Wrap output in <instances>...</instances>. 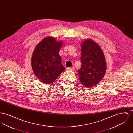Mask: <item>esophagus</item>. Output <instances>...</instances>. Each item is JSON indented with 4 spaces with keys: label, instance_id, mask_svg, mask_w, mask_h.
Instances as JSON below:
<instances>
[{
    "label": "esophagus",
    "instance_id": "34e87169",
    "mask_svg": "<svg viewBox=\"0 0 133 133\" xmlns=\"http://www.w3.org/2000/svg\"><path fill=\"white\" fill-rule=\"evenodd\" d=\"M67 69V70H71V71H73L74 70V67H68Z\"/></svg>",
    "mask_w": 133,
    "mask_h": 133
}]
</instances>
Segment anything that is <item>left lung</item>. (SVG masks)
I'll return each instance as SVG.
<instances>
[{
	"mask_svg": "<svg viewBox=\"0 0 133 133\" xmlns=\"http://www.w3.org/2000/svg\"><path fill=\"white\" fill-rule=\"evenodd\" d=\"M81 67L78 71L80 81L84 86L90 88L100 82L106 71V60L99 45L91 39L81 45Z\"/></svg>",
	"mask_w": 133,
	"mask_h": 133,
	"instance_id": "obj_1",
	"label": "left lung"
}]
</instances>
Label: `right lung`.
I'll return each mask as SVG.
<instances>
[{
  "label": "right lung",
  "mask_w": 133,
  "mask_h": 133,
  "mask_svg": "<svg viewBox=\"0 0 133 133\" xmlns=\"http://www.w3.org/2000/svg\"><path fill=\"white\" fill-rule=\"evenodd\" d=\"M62 45V41L47 37L35 47L32 56V68L35 76L41 82L46 84L54 82L66 69L61 63L59 54Z\"/></svg>",
  "instance_id": "add662e5"
}]
</instances>
